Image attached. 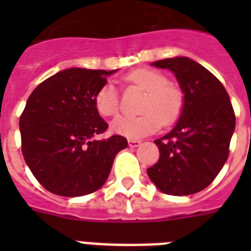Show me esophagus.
Returning <instances> with one entry per match:
<instances>
[{"mask_svg":"<svg viewBox=\"0 0 251 251\" xmlns=\"http://www.w3.org/2000/svg\"><path fill=\"white\" fill-rule=\"evenodd\" d=\"M141 143L142 142L138 141V139H129V146L131 149H135L138 146H141Z\"/></svg>","mask_w":251,"mask_h":251,"instance_id":"1","label":"esophagus"}]
</instances>
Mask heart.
Returning <instances> with one entry per match:
<instances>
[{"instance_id":"heart-1","label":"heart","mask_w":251,"mask_h":251,"mask_svg":"<svg viewBox=\"0 0 251 251\" xmlns=\"http://www.w3.org/2000/svg\"><path fill=\"white\" fill-rule=\"evenodd\" d=\"M126 79L137 84L147 96L142 110V116H120L110 124L114 134L139 139L152 134L160 127L161 122L169 125L178 117L182 108V95L176 87L168 84L167 76L152 69H138L130 73ZM95 108L104 117L116 116L118 112V94L112 83H106L95 95Z\"/></svg>"}]
</instances>
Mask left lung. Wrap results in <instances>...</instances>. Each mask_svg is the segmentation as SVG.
Returning a JSON list of instances; mask_svg holds the SVG:
<instances>
[{
    "label": "left lung",
    "mask_w": 251,
    "mask_h": 251,
    "mask_svg": "<svg viewBox=\"0 0 251 251\" xmlns=\"http://www.w3.org/2000/svg\"><path fill=\"white\" fill-rule=\"evenodd\" d=\"M151 65L175 74L183 104L175 127L155 141L160 157L147 175L161 193L195 194L214 181L228 159L236 126L229 96L212 73L189 57Z\"/></svg>",
    "instance_id": "1"
}]
</instances>
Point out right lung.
I'll list each match as a JSON object with an SVG mask.
<instances>
[{
    "label": "right lung",
    "mask_w": 251,
    "mask_h": 251,
    "mask_svg": "<svg viewBox=\"0 0 251 251\" xmlns=\"http://www.w3.org/2000/svg\"><path fill=\"white\" fill-rule=\"evenodd\" d=\"M117 70L65 69L29 95L19 129L25 164L53 194L82 197L105 183L126 138L95 139L108 127L95 95Z\"/></svg>",
    "instance_id": "1"
}]
</instances>
